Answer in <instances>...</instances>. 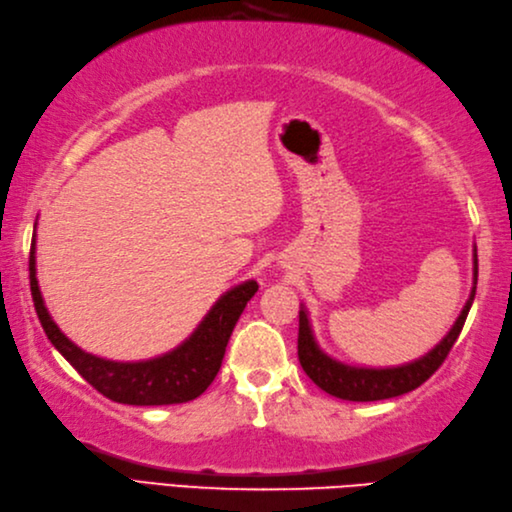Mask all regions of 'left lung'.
Segmentation results:
<instances>
[{"instance_id":"1","label":"left lung","mask_w":512,"mask_h":512,"mask_svg":"<svg viewBox=\"0 0 512 512\" xmlns=\"http://www.w3.org/2000/svg\"><path fill=\"white\" fill-rule=\"evenodd\" d=\"M475 285H478V249H473V289L456 324L451 326L445 339L436 348H431L425 357L396 368H359L328 357L317 346L309 324V315H306V309L302 306L298 331L300 366L309 374V379L317 388H322L324 392L344 401H383L412 392L442 366V361L447 359L449 350L456 344L475 298Z\"/></svg>"}]
</instances>
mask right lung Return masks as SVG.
Wrapping results in <instances>:
<instances>
[{"mask_svg": "<svg viewBox=\"0 0 512 512\" xmlns=\"http://www.w3.org/2000/svg\"><path fill=\"white\" fill-rule=\"evenodd\" d=\"M37 260H34V238L30 247V291L34 311L39 315L45 335L52 346L70 361V366L107 399L124 405H175L197 399L208 390L217 377L225 346L241 317L247 302L258 291L256 280L225 291L208 315L203 317L197 331L184 344L166 352L162 357L146 361H109L78 348L70 342L61 328L54 324L45 309L39 282Z\"/></svg>", "mask_w": 512, "mask_h": 512, "instance_id": "add662e5", "label": "right lung"}]
</instances>
